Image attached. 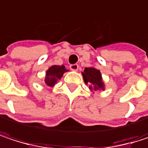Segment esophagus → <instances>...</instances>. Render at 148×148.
<instances>
[{"label":"esophagus","mask_w":148,"mask_h":148,"mask_svg":"<svg viewBox=\"0 0 148 148\" xmlns=\"http://www.w3.org/2000/svg\"><path fill=\"white\" fill-rule=\"evenodd\" d=\"M69 68H70V69L73 70V71H77V70L79 69V65H78V64H71V65L69 66Z\"/></svg>","instance_id":"34e87169"}]
</instances>
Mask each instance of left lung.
I'll return each mask as SVG.
<instances>
[{
	"instance_id": "1",
	"label": "left lung",
	"mask_w": 148,
	"mask_h": 148,
	"mask_svg": "<svg viewBox=\"0 0 148 148\" xmlns=\"http://www.w3.org/2000/svg\"><path fill=\"white\" fill-rule=\"evenodd\" d=\"M82 75L86 84L89 85V88L92 91L103 89V84L99 70L93 68H86Z\"/></svg>"
}]
</instances>
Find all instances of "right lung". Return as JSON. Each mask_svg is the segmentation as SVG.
<instances>
[{"instance_id": "add662e5", "label": "right lung", "mask_w": 148, "mask_h": 148, "mask_svg": "<svg viewBox=\"0 0 148 148\" xmlns=\"http://www.w3.org/2000/svg\"><path fill=\"white\" fill-rule=\"evenodd\" d=\"M68 70L65 69L63 65L62 66H52L49 69V70L46 72V77H45V84L49 86H53L56 85L58 79H60L63 74L67 72Z\"/></svg>"}]
</instances>
